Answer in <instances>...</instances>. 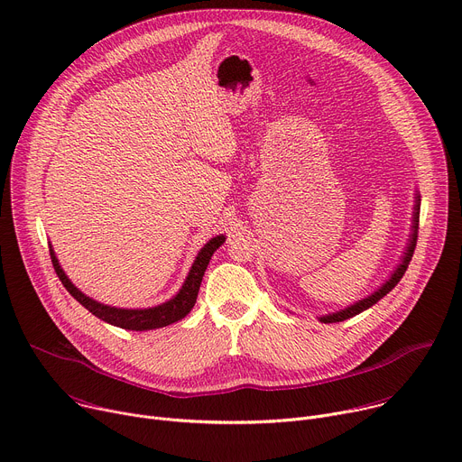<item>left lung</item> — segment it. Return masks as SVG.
Returning <instances> with one entry per match:
<instances>
[{
    "instance_id": "left-lung-1",
    "label": "left lung",
    "mask_w": 462,
    "mask_h": 462,
    "mask_svg": "<svg viewBox=\"0 0 462 462\" xmlns=\"http://www.w3.org/2000/svg\"><path fill=\"white\" fill-rule=\"evenodd\" d=\"M420 199L416 197V206H414V223H412V234H411V241H409V246H407V253H405V256H403V262L400 263V267L396 269V273L391 276V280L382 287V289H377L374 295H370L368 299H363V300H359L357 304H354V306H350V308H346V310H343V311H337V313H331V315H326V317H320V320L324 322V324H331V322H341V320H346V319H350V317H356V315H359L361 311H365V310H368L370 306H374L377 300H382L389 291H393L394 287H396V283L402 280V276L405 274V271H407V265H409V262H411V258H412V253H414V246H416V239H418V217H420Z\"/></svg>"
}]
</instances>
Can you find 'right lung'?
<instances>
[{
	"label": "right lung",
	"mask_w": 462,
	"mask_h": 462,
	"mask_svg": "<svg viewBox=\"0 0 462 462\" xmlns=\"http://www.w3.org/2000/svg\"><path fill=\"white\" fill-rule=\"evenodd\" d=\"M223 241H225V236H217L212 241H208L204 245V248L199 253V256H197V260H195V263H193V267H191V271H189L179 295L170 302H165V304L156 306V308H149V310H117V308L103 306V304L92 300L90 297L82 295V292L68 280V276L60 269L59 260L55 258L53 248H50V254H51V262H53L57 276L60 278L62 285L68 289L69 295L79 304H82L92 315H96L97 319H101V320H105L112 326L125 328V329H134V331H145V329H156V328L170 326V324L184 319L191 311V308L197 302L199 287H200L204 271H206L209 260H212V254L223 245Z\"/></svg>",
	"instance_id": "add662e5"
}]
</instances>
